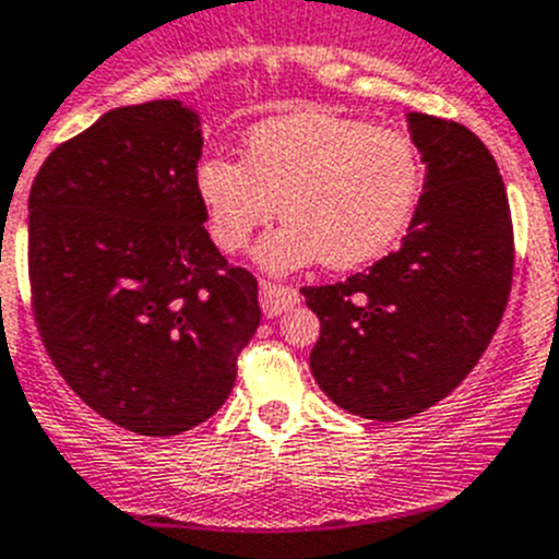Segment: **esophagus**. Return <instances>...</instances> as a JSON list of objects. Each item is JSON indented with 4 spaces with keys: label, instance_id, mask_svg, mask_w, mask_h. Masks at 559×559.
I'll return each instance as SVG.
<instances>
[{
    "label": "esophagus",
    "instance_id": "esophagus-1",
    "mask_svg": "<svg viewBox=\"0 0 559 559\" xmlns=\"http://www.w3.org/2000/svg\"><path fill=\"white\" fill-rule=\"evenodd\" d=\"M259 300H261V311H264V314L278 317L281 311L292 309V306L298 304L300 292L295 289V286L275 284V281H261Z\"/></svg>",
    "mask_w": 559,
    "mask_h": 559
}]
</instances>
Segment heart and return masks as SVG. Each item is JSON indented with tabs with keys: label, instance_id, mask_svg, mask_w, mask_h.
I'll return each mask as SVG.
<instances>
[{
	"label": "heart",
	"instance_id": "1",
	"mask_svg": "<svg viewBox=\"0 0 559 559\" xmlns=\"http://www.w3.org/2000/svg\"><path fill=\"white\" fill-rule=\"evenodd\" d=\"M420 150L404 130L331 114H292L255 124L245 160L205 158L198 198L211 239L242 250L278 214L259 261L295 270L323 259L331 270L361 267L399 245L424 194Z\"/></svg>",
	"mask_w": 559,
	"mask_h": 559
}]
</instances>
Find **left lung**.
<instances>
[{
    "label": "left lung",
    "mask_w": 559,
    "mask_h": 559,
    "mask_svg": "<svg viewBox=\"0 0 559 559\" xmlns=\"http://www.w3.org/2000/svg\"><path fill=\"white\" fill-rule=\"evenodd\" d=\"M426 183L399 250L365 273L304 286L320 317L311 373L345 412L404 420L465 379L510 300L515 236L496 158L474 130L409 114Z\"/></svg>",
    "instance_id": "obj_1"
}]
</instances>
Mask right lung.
Here are the masks:
<instances>
[{"instance_id":"right-lung-1","label":"right lung","mask_w":559,"mask_h":559,"mask_svg":"<svg viewBox=\"0 0 559 559\" xmlns=\"http://www.w3.org/2000/svg\"><path fill=\"white\" fill-rule=\"evenodd\" d=\"M200 147L178 99L124 105L58 144L29 189V304L47 356L80 401L144 437L209 420L261 323L259 281L203 225Z\"/></svg>"}]
</instances>
